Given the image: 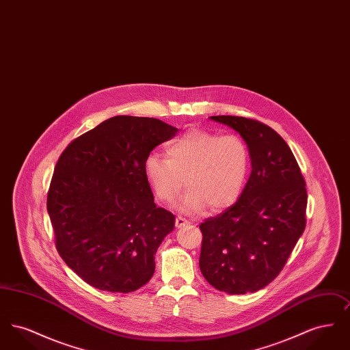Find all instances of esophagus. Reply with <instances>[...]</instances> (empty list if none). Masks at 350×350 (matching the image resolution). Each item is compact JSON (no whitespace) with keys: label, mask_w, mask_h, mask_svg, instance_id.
I'll use <instances>...</instances> for the list:
<instances>
[{"label":"esophagus","mask_w":350,"mask_h":350,"mask_svg":"<svg viewBox=\"0 0 350 350\" xmlns=\"http://www.w3.org/2000/svg\"><path fill=\"white\" fill-rule=\"evenodd\" d=\"M189 221L185 219V217H176V227H183V226H185V224H187Z\"/></svg>","instance_id":"esophagus-1"}]
</instances>
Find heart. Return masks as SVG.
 <instances>
[{
  "instance_id": "obj_1",
  "label": "heart",
  "mask_w": 350,
  "mask_h": 350,
  "mask_svg": "<svg viewBox=\"0 0 350 350\" xmlns=\"http://www.w3.org/2000/svg\"><path fill=\"white\" fill-rule=\"evenodd\" d=\"M167 157L150 153L144 172L154 196L170 203L187 187L177 207L183 214H200L207 206L220 211L232 204L245 183L250 152L236 133L193 129L172 140Z\"/></svg>"
}]
</instances>
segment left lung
Wrapping results in <instances>:
<instances>
[{
    "label": "left lung",
    "instance_id": "1",
    "mask_svg": "<svg viewBox=\"0 0 350 350\" xmlns=\"http://www.w3.org/2000/svg\"><path fill=\"white\" fill-rule=\"evenodd\" d=\"M210 119L241 135L252 172L240 198L200 223V271L220 291L254 293L281 273L306 228V181L290 147L271 127L248 118Z\"/></svg>",
    "mask_w": 350,
    "mask_h": 350
}]
</instances>
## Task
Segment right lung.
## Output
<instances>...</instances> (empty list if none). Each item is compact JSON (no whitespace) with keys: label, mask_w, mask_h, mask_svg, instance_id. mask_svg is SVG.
I'll list each match as a JSON object with an SVG mask.
<instances>
[{"label":"right lung","mask_w":350,"mask_h":350,"mask_svg":"<svg viewBox=\"0 0 350 350\" xmlns=\"http://www.w3.org/2000/svg\"><path fill=\"white\" fill-rule=\"evenodd\" d=\"M178 130L156 118L118 116L68 144L47 194L62 258L83 281L131 293L150 281L174 215L157 207L144 164Z\"/></svg>","instance_id":"right-lung-1"}]
</instances>
